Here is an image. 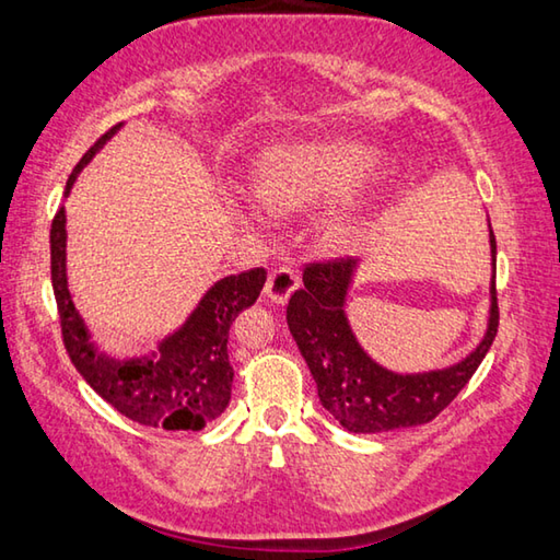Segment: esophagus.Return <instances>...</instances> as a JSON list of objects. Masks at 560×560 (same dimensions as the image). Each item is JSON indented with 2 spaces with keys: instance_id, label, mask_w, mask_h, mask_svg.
I'll return each instance as SVG.
<instances>
[{
  "instance_id": "34e87169",
  "label": "esophagus",
  "mask_w": 560,
  "mask_h": 560,
  "mask_svg": "<svg viewBox=\"0 0 560 560\" xmlns=\"http://www.w3.org/2000/svg\"><path fill=\"white\" fill-rule=\"evenodd\" d=\"M300 285V278L295 268H290V265H278L270 272L268 282H265V295H268L272 302H285L292 292L298 290Z\"/></svg>"
}]
</instances>
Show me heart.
Here are the masks:
<instances>
[{
    "instance_id": "heart-1",
    "label": "heart",
    "mask_w": 560,
    "mask_h": 560,
    "mask_svg": "<svg viewBox=\"0 0 560 560\" xmlns=\"http://www.w3.org/2000/svg\"><path fill=\"white\" fill-rule=\"evenodd\" d=\"M377 151L357 141L280 145L255 166V186L275 213H305L350 196L377 171ZM354 228L352 210L329 218L327 231L345 237Z\"/></svg>"
}]
</instances>
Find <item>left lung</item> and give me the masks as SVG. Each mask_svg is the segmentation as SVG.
Instances as JSON below:
<instances>
[{
	"mask_svg": "<svg viewBox=\"0 0 560 560\" xmlns=\"http://www.w3.org/2000/svg\"><path fill=\"white\" fill-rule=\"evenodd\" d=\"M497 262V237L491 233ZM350 255L310 260L302 268L305 288L288 302V327L317 384L323 407L352 434H380L419 427L452 405L487 357L499 329L497 280L491 282V317L481 345L464 362L427 374H392L357 345L342 302L352 280Z\"/></svg>",
	"mask_w": 560,
	"mask_h": 560,
	"instance_id": "left-lung-1",
	"label": "left lung"
}]
</instances>
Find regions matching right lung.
<instances>
[{
    "instance_id": "right-lung-1",
    "label": "right lung",
    "mask_w": 560,
    "mask_h": 560,
    "mask_svg": "<svg viewBox=\"0 0 560 560\" xmlns=\"http://www.w3.org/2000/svg\"><path fill=\"white\" fill-rule=\"evenodd\" d=\"M116 128H108L77 163L67 180V194L77 180V173ZM63 260H67V215L61 206L51 220V285L59 310L61 340L69 360L98 397H104L136 424L168 429V432H190V429L196 432L223 415L233 387L228 332L237 313L258 300L268 270L253 268L218 280L200 300L188 323L161 345V354L155 360L121 364L96 354L91 347L86 327L69 295Z\"/></svg>"
}]
</instances>
